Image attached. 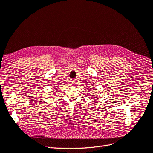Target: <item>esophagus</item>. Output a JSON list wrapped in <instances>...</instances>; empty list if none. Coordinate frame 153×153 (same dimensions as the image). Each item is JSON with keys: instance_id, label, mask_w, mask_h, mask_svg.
Returning a JSON list of instances; mask_svg holds the SVG:
<instances>
[{"instance_id": "esophagus-1", "label": "esophagus", "mask_w": 153, "mask_h": 153, "mask_svg": "<svg viewBox=\"0 0 153 153\" xmlns=\"http://www.w3.org/2000/svg\"><path fill=\"white\" fill-rule=\"evenodd\" d=\"M75 82H76L75 80H74V79H72V84H75Z\"/></svg>"}]
</instances>
